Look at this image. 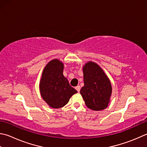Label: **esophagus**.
<instances>
[{
	"mask_svg": "<svg viewBox=\"0 0 147 147\" xmlns=\"http://www.w3.org/2000/svg\"><path fill=\"white\" fill-rule=\"evenodd\" d=\"M75 88H76V90L79 92L80 91V88H81V87H80V86L78 85V86H76V87H75Z\"/></svg>",
	"mask_w": 147,
	"mask_h": 147,
	"instance_id": "1",
	"label": "esophagus"
}]
</instances>
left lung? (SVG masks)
Segmentation results:
<instances>
[{
    "instance_id": "obj_1",
    "label": "left lung",
    "mask_w": 147,
    "mask_h": 147,
    "mask_svg": "<svg viewBox=\"0 0 147 147\" xmlns=\"http://www.w3.org/2000/svg\"><path fill=\"white\" fill-rule=\"evenodd\" d=\"M84 86L80 90L86 106L94 111L108 107L112 93L111 82L96 62L88 61L83 66Z\"/></svg>"
}]
</instances>
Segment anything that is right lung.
I'll use <instances>...</instances> for the list:
<instances>
[{
    "label": "right lung",
    "mask_w": 147,
    "mask_h": 147,
    "mask_svg": "<svg viewBox=\"0 0 147 147\" xmlns=\"http://www.w3.org/2000/svg\"><path fill=\"white\" fill-rule=\"evenodd\" d=\"M64 64L60 60H50L43 69L39 82L42 99L52 108H60L67 104L78 92L69 83L63 74Z\"/></svg>",
    "instance_id": "obj_1"
}]
</instances>
